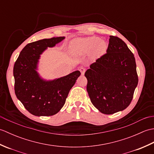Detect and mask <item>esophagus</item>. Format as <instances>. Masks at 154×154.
Masks as SVG:
<instances>
[{"instance_id":"1","label":"esophagus","mask_w":154,"mask_h":154,"mask_svg":"<svg viewBox=\"0 0 154 154\" xmlns=\"http://www.w3.org/2000/svg\"><path fill=\"white\" fill-rule=\"evenodd\" d=\"M79 71H80V72H81V75H84L85 72V71H86V69H85V68H83V67H81Z\"/></svg>"}]
</instances>
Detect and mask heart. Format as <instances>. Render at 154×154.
<instances>
[{"mask_svg":"<svg viewBox=\"0 0 154 154\" xmlns=\"http://www.w3.org/2000/svg\"><path fill=\"white\" fill-rule=\"evenodd\" d=\"M108 45L99 37L91 36L77 38L71 42L70 50L71 53L77 55H84L92 52V57L97 58L105 54Z\"/></svg>","mask_w":154,"mask_h":154,"instance_id":"heart-1","label":"heart"}]
</instances>
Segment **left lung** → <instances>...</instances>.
<instances>
[{"instance_id":"left-lung-1","label":"left lung","mask_w":154,"mask_h":154,"mask_svg":"<svg viewBox=\"0 0 154 154\" xmlns=\"http://www.w3.org/2000/svg\"><path fill=\"white\" fill-rule=\"evenodd\" d=\"M85 76L91 103L105 114L126 109L138 83L134 54L125 42L113 35L106 54L90 65Z\"/></svg>"}]
</instances>
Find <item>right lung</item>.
Segmentation results:
<instances>
[{
	"instance_id": "right-lung-1",
	"label": "right lung",
	"mask_w": 154,
	"mask_h": 154,
	"mask_svg": "<svg viewBox=\"0 0 154 154\" xmlns=\"http://www.w3.org/2000/svg\"><path fill=\"white\" fill-rule=\"evenodd\" d=\"M65 38L61 36L43 39L27 44L14 63L13 75L16 96L25 109L34 116H48L57 114L81 75L77 70L65 76L48 80L38 73L42 53Z\"/></svg>"
}]
</instances>
